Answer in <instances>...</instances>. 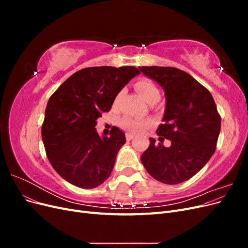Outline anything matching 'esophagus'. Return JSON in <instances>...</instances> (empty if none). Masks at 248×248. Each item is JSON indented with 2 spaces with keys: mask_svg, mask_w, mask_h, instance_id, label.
<instances>
[{
  "mask_svg": "<svg viewBox=\"0 0 248 248\" xmlns=\"http://www.w3.org/2000/svg\"><path fill=\"white\" fill-rule=\"evenodd\" d=\"M134 138V136L132 133H126V140H131Z\"/></svg>",
  "mask_w": 248,
  "mask_h": 248,
  "instance_id": "34e87169",
  "label": "esophagus"
}]
</instances>
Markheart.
<instances>
[{
	"mask_svg": "<svg viewBox=\"0 0 248 248\" xmlns=\"http://www.w3.org/2000/svg\"><path fill=\"white\" fill-rule=\"evenodd\" d=\"M136 89L139 92V94L141 96V98L148 103L158 100L160 97L159 90L153 84L151 80L147 78H141L136 82ZM122 92H120L116 96V101L119 100L120 97H121ZM150 124L148 120H138V119H132L129 117H125L120 120V126L124 129H127L132 132H139L141 129H144Z\"/></svg>",
	"mask_w": 248,
	"mask_h": 248,
	"instance_id": "b5f03b06",
	"label": "heart"
}]
</instances>
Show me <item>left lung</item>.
I'll use <instances>...</instances> for the list:
<instances>
[{
	"instance_id": "1",
	"label": "left lung",
	"mask_w": 248,
	"mask_h": 248,
	"mask_svg": "<svg viewBox=\"0 0 248 248\" xmlns=\"http://www.w3.org/2000/svg\"><path fill=\"white\" fill-rule=\"evenodd\" d=\"M139 69L163 89V124L156 132L171 142L167 148L150 138L141 163L157 181L182 183L204 168L214 154L221 123L216 104L208 90L183 70L159 66Z\"/></svg>"
}]
</instances>
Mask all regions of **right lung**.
Wrapping results in <instances>:
<instances>
[{"label":"right lung","mask_w":248,"mask_h":248,"mask_svg":"<svg viewBox=\"0 0 248 248\" xmlns=\"http://www.w3.org/2000/svg\"><path fill=\"white\" fill-rule=\"evenodd\" d=\"M140 73L133 66L89 67L73 73L50 96L42 140L52 168L67 182L91 189L109 177L125 133L114 126L108 138L100 137L97 119Z\"/></svg>","instance_id":"1"}]
</instances>
